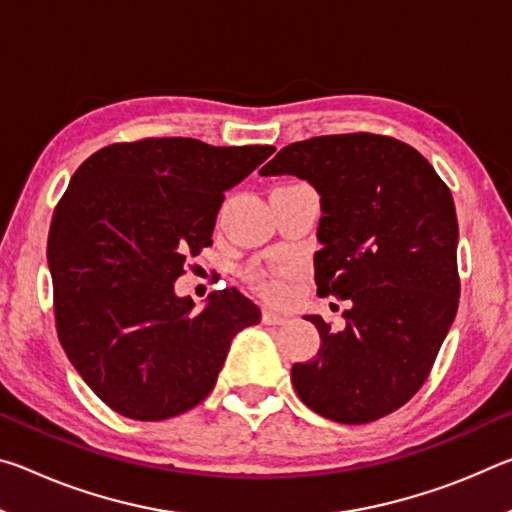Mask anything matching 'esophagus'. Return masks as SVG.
<instances>
[{"mask_svg":"<svg viewBox=\"0 0 512 512\" xmlns=\"http://www.w3.org/2000/svg\"><path fill=\"white\" fill-rule=\"evenodd\" d=\"M262 320H264V325H284L289 318L284 316V314H280V311L264 309V311H262Z\"/></svg>","mask_w":512,"mask_h":512,"instance_id":"34e87169","label":"esophagus"}]
</instances>
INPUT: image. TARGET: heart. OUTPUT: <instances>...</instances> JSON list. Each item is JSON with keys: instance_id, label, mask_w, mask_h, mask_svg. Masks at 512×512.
<instances>
[{"instance_id": "heart-1", "label": "heart", "mask_w": 512, "mask_h": 512, "mask_svg": "<svg viewBox=\"0 0 512 512\" xmlns=\"http://www.w3.org/2000/svg\"><path fill=\"white\" fill-rule=\"evenodd\" d=\"M293 273L291 266H262L253 264L246 268V282L268 300H282L287 296V277Z\"/></svg>"}]
</instances>
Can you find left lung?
Returning <instances> with one entry per match:
<instances>
[{
    "label": "left lung",
    "mask_w": 512,
    "mask_h": 512,
    "mask_svg": "<svg viewBox=\"0 0 512 512\" xmlns=\"http://www.w3.org/2000/svg\"><path fill=\"white\" fill-rule=\"evenodd\" d=\"M259 173L314 185L323 210L316 287L352 302L341 332L307 318L320 348L291 368L298 397L341 424L397 411L427 381L458 309L452 192L413 146L375 133L293 142Z\"/></svg>",
    "instance_id": "left-lung-1"
}]
</instances>
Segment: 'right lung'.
Instances as JSON below:
<instances>
[{
    "mask_svg": "<svg viewBox=\"0 0 512 512\" xmlns=\"http://www.w3.org/2000/svg\"><path fill=\"white\" fill-rule=\"evenodd\" d=\"M273 146L144 137L92 153L69 180L47 239L60 345L112 411L158 422L201 404L232 336L262 311L237 289L194 311L173 282L212 246L223 192Z\"/></svg>",
    "mask_w": 512,
    "mask_h": 512,
    "instance_id": "obj_1",
    "label": "right lung"
}]
</instances>
